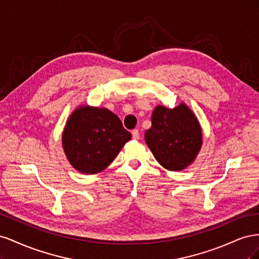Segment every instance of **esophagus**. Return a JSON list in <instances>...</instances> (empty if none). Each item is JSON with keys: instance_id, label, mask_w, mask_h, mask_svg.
Instances as JSON below:
<instances>
[{"instance_id": "esophagus-1", "label": "esophagus", "mask_w": 259, "mask_h": 259, "mask_svg": "<svg viewBox=\"0 0 259 259\" xmlns=\"http://www.w3.org/2000/svg\"><path fill=\"white\" fill-rule=\"evenodd\" d=\"M132 137L133 139H139V131L137 128L132 131Z\"/></svg>"}]
</instances>
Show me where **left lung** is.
Returning <instances> with one entry per match:
<instances>
[{"mask_svg": "<svg viewBox=\"0 0 259 259\" xmlns=\"http://www.w3.org/2000/svg\"><path fill=\"white\" fill-rule=\"evenodd\" d=\"M145 140L154 158L168 170H182L191 164L202 146L197 117L185 104L174 109L155 107Z\"/></svg>", "mask_w": 259, "mask_h": 259, "instance_id": "8db88e82", "label": "left lung"}]
</instances>
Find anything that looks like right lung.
<instances>
[{"label":"right lung","mask_w":259,"mask_h":259,"mask_svg":"<svg viewBox=\"0 0 259 259\" xmlns=\"http://www.w3.org/2000/svg\"><path fill=\"white\" fill-rule=\"evenodd\" d=\"M132 138L121 120L106 108L80 107L62 134V147L71 165L83 174H96L110 165Z\"/></svg>","instance_id":"1"}]
</instances>
